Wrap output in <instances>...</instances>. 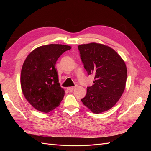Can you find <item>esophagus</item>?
I'll return each mask as SVG.
<instances>
[{
    "label": "esophagus",
    "mask_w": 151,
    "mask_h": 151,
    "mask_svg": "<svg viewBox=\"0 0 151 151\" xmlns=\"http://www.w3.org/2000/svg\"><path fill=\"white\" fill-rule=\"evenodd\" d=\"M76 88V86H73V87H68V88H67V89H68V90H69V91H71V90L74 89Z\"/></svg>",
    "instance_id": "34e87169"
}]
</instances>
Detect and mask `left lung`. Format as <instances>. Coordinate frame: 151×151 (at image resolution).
Masks as SVG:
<instances>
[{
  "label": "left lung",
  "mask_w": 151,
  "mask_h": 151,
  "mask_svg": "<svg viewBox=\"0 0 151 151\" xmlns=\"http://www.w3.org/2000/svg\"><path fill=\"white\" fill-rule=\"evenodd\" d=\"M78 48L88 75H95L94 84L88 87L81 101L94 113L106 111L115 106L124 92L127 77L125 63L115 50L103 44H83Z\"/></svg>",
  "instance_id": "8db88e82"
}]
</instances>
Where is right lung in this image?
<instances>
[{
    "instance_id": "add662e5",
    "label": "right lung",
    "mask_w": 151,
    "mask_h": 151,
    "mask_svg": "<svg viewBox=\"0 0 151 151\" xmlns=\"http://www.w3.org/2000/svg\"><path fill=\"white\" fill-rule=\"evenodd\" d=\"M71 47L50 44L33 50L24 60L21 72L22 94L37 110L48 113L58 106L65 91L58 83L57 59Z\"/></svg>"
}]
</instances>
